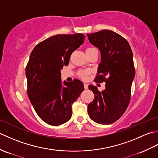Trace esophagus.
I'll return each instance as SVG.
<instances>
[{
  "mask_svg": "<svg viewBox=\"0 0 158 158\" xmlns=\"http://www.w3.org/2000/svg\"><path fill=\"white\" fill-rule=\"evenodd\" d=\"M84 88H85V89H88V84H87V83H84Z\"/></svg>",
  "mask_w": 158,
  "mask_h": 158,
  "instance_id": "1",
  "label": "esophagus"
}]
</instances>
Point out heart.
<instances>
[{
	"label": "heart",
	"instance_id": "b5f03b06",
	"mask_svg": "<svg viewBox=\"0 0 158 158\" xmlns=\"http://www.w3.org/2000/svg\"><path fill=\"white\" fill-rule=\"evenodd\" d=\"M94 49V48H89L87 49ZM89 70H81L79 71V75L80 77H82L83 79H86L87 77H88V75H89Z\"/></svg>",
	"mask_w": 158,
	"mask_h": 158
}]
</instances>
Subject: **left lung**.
I'll return each mask as SVG.
<instances>
[{
    "instance_id": "left-lung-1",
    "label": "left lung",
    "mask_w": 158,
    "mask_h": 158,
    "mask_svg": "<svg viewBox=\"0 0 158 158\" xmlns=\"http://www.w3.org/2000/svg\"><path fill=\"white\" fill-rule=\"evenodd\" d=\"M87 36L101 54L94 81L106 83L102 92L89 85L94 99L88 105V115L96 123L110 124L122 116L129 105L135 76L132 52L128 42L112 31L102 30Z\"/></svg>"
}]
</instances>
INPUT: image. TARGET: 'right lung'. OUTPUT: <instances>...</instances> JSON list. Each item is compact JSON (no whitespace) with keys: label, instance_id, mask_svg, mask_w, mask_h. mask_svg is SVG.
<instances>
[{"label":"right lung","instance_id":"obj_1","mask_svg":"<svg viewBox=\"0 0 158 158\" xmlns=\"http://www.w3.org/2000/svg\"><path fill=\"white\" fill-rule=\"evenodd\" d=\"M84 39L81 33L53 36L36 45L30 56L26 68L28 96L39 117L49 125L68 122L72 105L84 90L78 79L62 84L60 73Z\"/></svg>","mask_w":158,"mask_h":158}]
</instances>
